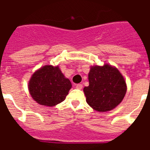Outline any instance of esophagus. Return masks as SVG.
Listing matches in <instances>:
<instances>
[{"mask_svg":"<svg viewBox=\"0 0 150 150\" xmlns=\"http://www.w3.org/2000/svg\"><path fill=\"white\" fill-rule=\"evenodd\" d=\"M75 87L79 89H81L82 88V84H76L75 85Z\"/></svg>","mask_w":150,"mask_h":150,"instance_id":"34e87169","label":"esophagus"}]
</instances>
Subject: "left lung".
I'll return each instance as SVG.
<instances>
[{
  "label": "left lung",
  "mask_w": 150,
  "mask_h": 150,
  "mask_svg": "<svg viewBox=\"0 0 150 150\" xmlns=\"http://www.w3.org/2000/svg\"><path fill=\"white\" fill-rule=\"evenodd\" d=\"M89 82L83 91L87 103L97 111L111 110L125 96V80L116 68L109 64L92 67Z\"/></svg>",
  "instance_id": "8db88e82"
}]
</instances>
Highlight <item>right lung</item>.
I'll list each match as a JSON object with an SVG mask.
<instances>
[{
	"label": "right lung",
	"instance_id": "obj_1",
	"mask_svg": "<svg viewBox=\"0 0 150 150\" xmlns=\"http://www.w3.org/2000/svg\"><path fill=\"white\" fill-rule=\"evenodd\" d=\"M71 88L70 80L58 66L45 65L36 71L29 83L30 95L39 104L53 107L65 100Z\"/></svg>",
	"mask_w": 150,
	"mask_h": 150
}]
</instances>
